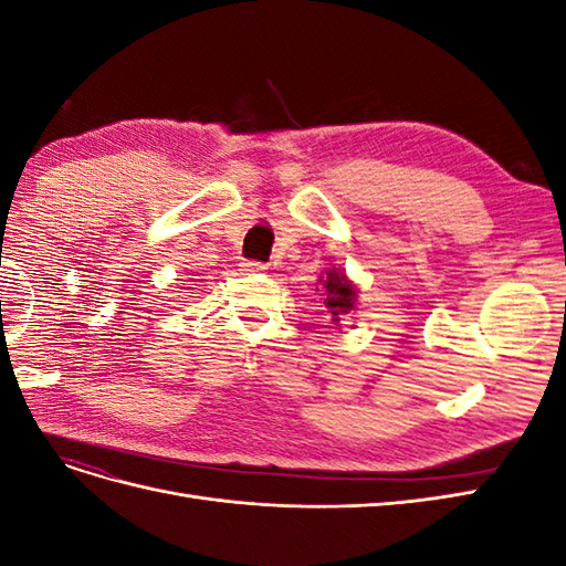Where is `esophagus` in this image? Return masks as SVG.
I'll list each match as a JSON object with an SVG mask.
<instances>
[{
    "label": "esophagus",
    "instance_id": "1",
    "mask_svg": "<svg viewBox=\"0 0 566 566\" xmlns=\"http://www.w3.org/2000/svg\"><path fill=\"white\" fill-rule=\"evenodd\" d=\"M269 266L264 262H243L241 264V271L245 273H264Z\"/></svg>",
    "mask_w": 566,
    "mask_h": 566
}]
</instances>
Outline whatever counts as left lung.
Instances as JSON below:
<instances>
[{
	"label": "left lung",
	"instance_id": "8db88e82",
	"mask_svg": "<svg viewBox=\"0 0 566 566\" xmlns=\"http://www.w3.org/2000/svg\"><path fill=\"white\" fill-rule=\"evenodd\" d=\"M318 283H323V304L325 310L331 312V318L337 323L339 316H347L349 312H354L356 306V285L347 279L345 271L337 269H328L318 276Z\"/></svg>",
	"mask_w": 566,
	"mask_h": 566
}]
</instances>
